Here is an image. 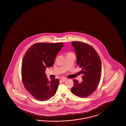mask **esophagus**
I'll use <instances>...</instances> for the list:
<instances>
[{"label": "esophagus", "mask_w": 126, "mask_h": 126, "mask_svg": "<svg viewBox=\"0 0 126 126\" xmlns=\"http://www.w3.org/2000/svg\"><path fill=\"white\" fill-rule=\"evenodd\" d=\"M66 80H67V79L66 78H62L61 79V80L62 81H63V82L65 81Z\"/></svg>", "instance_id": "1"}]
</instances>
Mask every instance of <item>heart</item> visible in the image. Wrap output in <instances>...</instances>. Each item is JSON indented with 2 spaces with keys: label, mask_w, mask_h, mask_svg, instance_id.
Returning <instances> with one entry per match:
<instances>
[{
  "label": "heart",
  "mask_w": 126,
  "mask_h": 126,
  "mask_svg": "<svg viewBox=\"0 0 126 126\" xmlns=\"http://www.w3.org/2000/svg\"><path fill=\"white\" fill-rule=\"evenodd\" d=\"M70 53H68V54H70Z\"/></svg>",
  "instance_id": "1"
}]
</instances>
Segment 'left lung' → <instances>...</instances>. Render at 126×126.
<instances>
[{
	"label": "left lung",
	"instance_id": "1",
	"mask_svg": "<svg viewBox=\"0 0 126 126\" xmlns=\"http://www.w3.org/2000/svg\"><path fill=\"white\" fill-rule=\"evenodd\" d=\"M77 56V64L81 68L82 82L74 79L72 93L80 98H86L95 91L101 75L100 56L91 45L80 41L72 42Z\"/></svg>",
	"mask_w": 126,
	"mask_h": 126
}]
</instances>
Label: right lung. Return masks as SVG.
<instances>
[{
	"mask_svg": "<svg viewBox=\"0 0 126 126\" xmlns=\"http://www.w3.org/2000/svg\"><path fill=\"white\" fill-rule=\"evenodd\" d=\"M64 44L38 43L27 50L23 58L22 82L26 90L37 100H49L55 94L59 85L58 79L48 80L45 70L53 66Z\"/></svg>",
	"mask_w": 126,
	"mask_h": 126,
	"instance_id": "1",
	"label": "right lung"
}]
</instances>
